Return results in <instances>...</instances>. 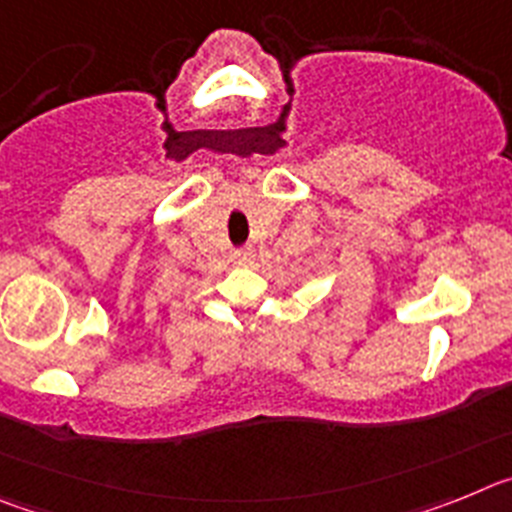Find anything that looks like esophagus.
<instances>
[{"label":"esophagus","instance_id":"1","mask_svg":"<svg viewBox=\"0 0 512 512\" xmlns=\"http://www.w3.org/2000/svg\"><path fill=\"white\" fill-rule=\"evenodd\" d=\"M253 256H256V253H253V248H235L233 253H230V261H233V264H238V266H248L253 261Z\"/></svg>","mask_w":512,"mask_h":512}]
</instances>
